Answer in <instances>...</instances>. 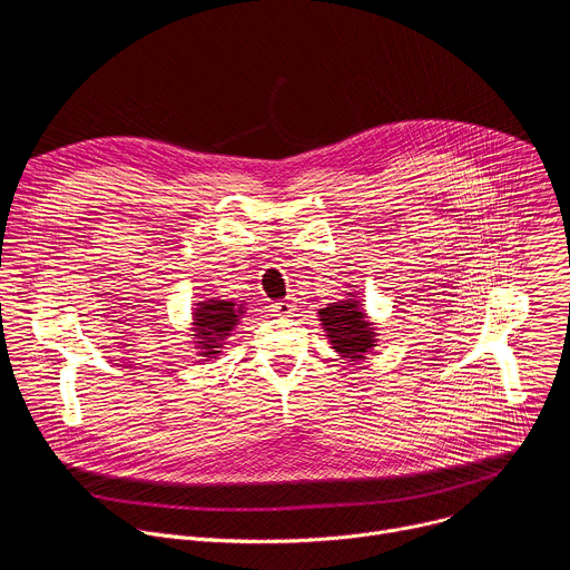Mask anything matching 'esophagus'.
Segmentation results:
<instances>
[{
  "instance_id": "34e87169",
  "label": "esophagus",
  "mask_w": 570,
  "mask_h": 570,
  "mask_svg": "<svg viewBox=\"0 0 570 570\" xmlns=\"http://www.w3.org/2000/svg\"><path fill=\"white\" fill-rule=\"evenodd\" d=\"M271 311L275 315H291L295 311V302L293 299H279V302H273Z\"/></svg>"
}]
</instances>
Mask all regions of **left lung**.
<instances>
[{
  "mask_svg": "<svg viewBox=\"0 0 570 570\" xmlns=\"http://www.w3.org/2000/svg\"><path fill=\"white\" fill-rule=\"evenodd\" d=\"M320 322L332 338L334 350L350 361L365 358L363 354L374 347L372 324L365 320L358 302L345 299L320 308Z\"/></svg>",
  "mask_w": 570,
  "mask_h": 570,
  "instance_id": "8db88e82",
  "label": "left lung"
}]
</instances>
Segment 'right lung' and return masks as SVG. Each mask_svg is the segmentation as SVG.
<instances>
[{"instance_id":"1","label":"right lung","mask_w":570,"mask_h":570,"mask_svg":"<svg viewBox=\"0 0 570 570\" xmlns=\"http://www.w3.org/2000/svg\"><path fill=\"white\" fill-rule=\"evenodd\" d=\"M238 313L243 308L234 302H223V299H209V302H198L196 315H194V327H196V341L203 347V356H214L220 350V343L229 336L232 327L238 322Z\"/></svg>"}]
</instances>
